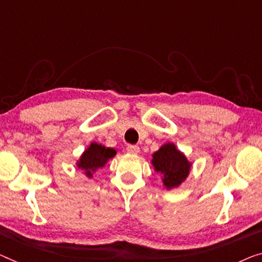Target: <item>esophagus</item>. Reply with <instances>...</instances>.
<instances>
[{
    "mask_svg": "<svg viewBox=\"0 0 262 262\" xmlns=\"http://www.w3.org/2000/svg\"><path fill=\"white\" fill-rule=\"evenodd\" d=\"M127 151L130 154H138L140 151V147L135 146V144H129V146L127 147Z\"/></svg>",
    "mask_w": 262,
    "mask_h": 262,
    "instance_id": "34e87169",
    "label": "esophagus"
}]
</instances>
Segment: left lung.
<instances>
[{
  "instance_id": "1",
  "label": "left lung",
  "mask_w": 262,
  "mask_h": 262,
  "mask_svg": "<svg viewBox=\"0 0 262 262\" xmlns=\"http://www.w3.org/2000/svg\"><path fill=\"white\" fill-rule=\"evenodd\" d=\"M151 165L155 171L161 173L163 186L167 189L177 188L189 175L190 163L185 154L174 143H165L153 154Z\"/></svg>"
}]
</instances>
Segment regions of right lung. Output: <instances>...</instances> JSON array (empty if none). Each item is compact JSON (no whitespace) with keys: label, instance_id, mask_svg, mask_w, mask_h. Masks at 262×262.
Returning <instances> with one entry per match:
<instances>
[{"label":"right lung","instance_id":"right-lung-1","mask_svg":"<svg viewBox=\"0 0 262 262\" xmlns=\"http://www.w3.org/2000/svg\"><path fill=\"white\" fill-rule=\"evenodd\" d=\"M115 155L116 150L114 148L104 147L97 142H92L91 146L80 156L76 166L84 171L85 177L91 179L93 178V173L106 166V163Z\"/></svg>","mask_w":262,"mask_h":262}]
</instances>
